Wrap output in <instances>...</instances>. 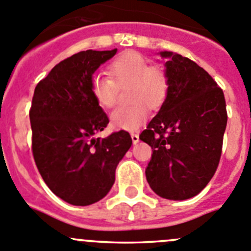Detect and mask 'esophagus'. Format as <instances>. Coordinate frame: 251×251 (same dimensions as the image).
I'll return each mask as SVG.
<instances>
[{
  "label": "esophagus",
  "mask_w": 251,
  "mask_h": 251,
  "mask_svg": "<svg viewBox=\"0 0 251 251\" xmlns=\"http://www.w3.org/2000/svg\"><path fill=\"white\" fill-rule=\"evenodd\" d=\"M131 138H132V142L135 143V145L140 141V137H138L137 133H131Z\"/></svg>",
  "instance_id": "1"
}]
</instances>
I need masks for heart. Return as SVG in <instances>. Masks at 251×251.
Wrapping results in <instances>:
<instances>
[{
    "instance_id": "1",
    "label": "heart",
    "mask_w": 251,
    "mask_h": 251,
    "mask_svg": "<svg viewBox=\"0 0 251 251\" xmlns=\"http://www.w3.org/2000/svg\"><path fill=\"white\" fill-rule=\"evenodd\" d=\"M108 77L97 75L92 78L91 91L101 108L110 109L118 99V87L131 84L130 99L136 101L127 108H119L111 114L110 123L118 130H137L148 118V105L159 108L167 97L169 81L159 67L150 66L142 55L126 51L109 65Z\"/></svg>"
}]
</instances>
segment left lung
<instances>
[{
    "label": "left lung",
    "instance_id": "1",
    "mask_svg": "<svg viewBox=\"0 0 251 251\" xmlns=\"http://www.w3.org/2000/svg\"><path fill=\"white\" fill-rule=\"evenodd\" d=\"M167 97L140 140L152 147L146 168L151 189L168 200L194 198L212 179L222 153L227 110L223 91L190 58L160 51Z\"/></svg>",
    "mask_w": 251,
    "mask_h": 251
}]
</instances>
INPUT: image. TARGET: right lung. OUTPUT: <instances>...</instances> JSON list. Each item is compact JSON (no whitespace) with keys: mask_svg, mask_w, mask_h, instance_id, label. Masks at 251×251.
I'll use <instances>...</instances> for the list:
<instances>
[{"mask_svg":"<svg viewBox=\"0 0 251 251\" xmlns=\"http://www.w3.org/2000/svg\"><path fill=\"white\" fill-rule=\"evenodd\" d=\"M116 51L75 53L34 91L29 111L34 160L49 189L75 206L98 202L110 191L116 167L132 145L124 130L96 137L109 119L92 94L91 82Z\"/></svg>","mask_w":251,"mask_h":251,"instance_id":"1","label":"right lung"}]
</instances>
